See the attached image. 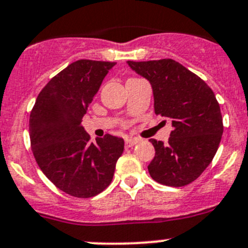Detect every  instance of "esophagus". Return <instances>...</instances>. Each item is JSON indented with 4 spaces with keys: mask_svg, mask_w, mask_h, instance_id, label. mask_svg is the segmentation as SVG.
Instances as JSON below:
<instances>
[{
    "mask_svg": "<svg viewBox=\"0 0 248 248\" xmlns=\"http://www.w3.org/2000/svg\"><path fill=\"white\" fill-rule=\"evenodd\" d=\"M137 142H138L137 138H127V140H124V146H126L127 148H131V147L135 146Z\"/></svg>",
    "mask_w": 248,
    "mask_h": 248,
    "instance_id": "34e87169",
    "label": "esophagus"
}]
</instances>
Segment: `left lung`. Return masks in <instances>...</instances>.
I'll list each match as a JSON object with an SVG mask.
<instances>
[{
  "label": "left lung",
  "mask_w": 248,
  "mask_h": 248,
  "mask_svg": "<svg viewBox=\"0 0 248 248\" xmlns=\"http://www.w3.org/2000/svg\"><path fill=\"white\" fill-rule=\"evenodd\" d=\"M127 64L151 82L155 115L170 119L173 126L167 144L149 140L155 149L148 166L151 177L168 186L190 184L211 163L224 132L215 93L173 59Z\"/></svg>",
  "instance_id": "8db88e82"
}]
</instances>
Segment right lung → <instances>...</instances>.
<instances>
[{
    "label": "right lung",
    "instance_id": "add662e5",
    "mask_svg": "<svg viewBox=\"0 0 248 248\" xmlns=\"http://www.w3.org/2000/svg\"><path fill=\"white\" fill-rule=\"evenodd\" d=\"M116 63L80 59L39 93L30 116L33 155L46 178L64 193L91 198L108 188L124 152L122 138L91 142L81 120Z\"/></svg>",
    "mask_w": 248,
    "mask_h": 248
}]
</instances>
